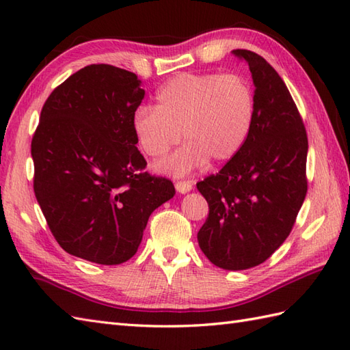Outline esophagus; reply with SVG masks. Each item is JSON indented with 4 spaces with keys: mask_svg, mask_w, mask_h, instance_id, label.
I'll list each match as a JSON object with an SVG mask.
<instances>
[{
    "mask_svg": "<svg viewBox=\"0 0 350 350\" xmlns=\"http://www.w3.org/2000/svg\"><path fill=\"white\" fill-rule=\"evenodd\" d=\"M194 187V183L189 182V180H183V182H177L176 183V191L179 192V194H187Z\"/></svg>",
    "mask_w": 350,
    "mask_h": 350,
    "instance_id": "obj_1",
    "label": "esophagus"
}]
</instances>
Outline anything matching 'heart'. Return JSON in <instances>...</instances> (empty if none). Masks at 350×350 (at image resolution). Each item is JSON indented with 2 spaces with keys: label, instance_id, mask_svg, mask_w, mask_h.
<instances>
[{
  "label": "heart",
  "instance_id": "heart-1",
  "mask_svg": "<svg viewBox=\"0 0 350 350\" xmlns=\"http://www.w3.org/2000/svg\"><path fill=\"white\" fill-rule=\"evenodd\" d=\"M156 107H139L132 129L147 156L161 158L182 138L179 152L156 170L185 176L207 161L227 162L241 152L254 124L256 93L237 73H182L156 93Z\"/></svg>",
  "mask_w": 350,
  "mask_h": 350
}]
</instances>
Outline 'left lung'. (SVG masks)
Segmentation results:
<instances>
[{
  "label": "left lung",
  "mask_w": 350,
  "mask_h": 350,
  "mask_svg": "<svg viewBox=\"0 0 350 350\" xmlns=\"http://www.w3.org/2000/svg\"><path fill=\"white\" fill-rule=\"evenodd\" d=\"M232 54L250 66L254 124L241 152L219 173L197 183L209 204L197 239L215 266L243 271L269 258L292 232L307 194L308 139L298 108L272 66L247 49Z\"/></svg>",
  "instance_id": "left-lung-1"
}]
</instances>
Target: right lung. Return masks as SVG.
I'll return each mask as SVG.
<instances>
[{
    "label": "right lung",
    "mask_w": 350,
    "mask_h": 350,
    "mask_svg": "<svg viewBox=\"0 0 350 350\" xmlns=\"http://www.w3.org/2000/svg\"><path fill=\"white\" fill-rule=\"evenodd\" d=\"M144 98L135 73L90 64L44 102L31 141L34 194L69 254L98 265L135 256L148 217L173 183L147 174L132 117Z\"/></svg>",
    "instance_id": "right-lung-1"
}]
</instances>
